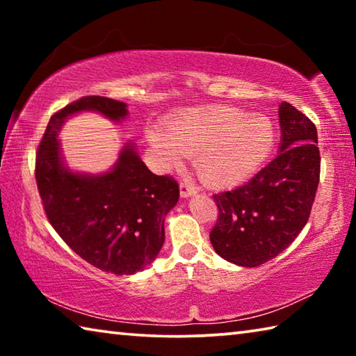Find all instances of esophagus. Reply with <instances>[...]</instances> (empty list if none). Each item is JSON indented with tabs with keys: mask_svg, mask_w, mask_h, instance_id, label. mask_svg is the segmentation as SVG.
Listing matches in <instances>:
<instances>
[{
	"mask_svg": "<svg viewBox=\"0 0 356 356\" xmlns=\"http://www.w3.org/2000/svg\"><path fill=\"white\" fill-rule=\"evenodd\" d=\"M179 188H180V196H182V197H188V196H193V195H196V193H197V188H195V186L186 184V182L180 184Z\"/></svg>",
	"mask_w": 356,
	"mask_h": 356,
	"instance_id": "34e87169",
	"label": "esophagus"
}]
</instances>
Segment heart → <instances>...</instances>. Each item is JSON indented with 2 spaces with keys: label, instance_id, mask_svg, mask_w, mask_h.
<instances>
[{
  "label": "heart",
  "instance_id": "b5f03b06",
  "mask_svg": "<svg viewBox=\"0 0 356 356\" xmlns=\"http://www.w3.org/2000/svg\"><path fill=\"white\" fill-rule=\"evenodd\" d=\"M149 143L168 166L195 156L204 184L225 188L242 184L264 165L275 146L272 120L236 106H207L166 120L163 131L147 134Z\"/></svg>",
  "mask_w": 356,
  "mask_h": 356
}]
</instances>
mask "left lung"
<instances>
[{"label": "left lung", "instance_id": "8db88e82", "mask_svg": "<svg viewBox=\"0 0 356 356\" xmlns=\"http://www.w3.org/2000/svg\"><path fill=\"white\" fill-rule=\"evenodd\" d=\"M280 154L250 182L213 195L218 220L210 242L226 261L257 267L291 245L305 227L321 179L312 120L289 102L280 105Z\"/></svg>", "mask_w": 356, "mask_h": 356}]
</instances>
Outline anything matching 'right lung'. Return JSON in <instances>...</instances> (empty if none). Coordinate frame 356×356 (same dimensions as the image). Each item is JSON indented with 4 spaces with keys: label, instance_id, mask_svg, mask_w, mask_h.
Returning a JSON list of instances; mask_svg holds the SVG:
<instances>
[{
    "label": "right lung",
    "instance_id": "add662e5",
    "mask_svg": "<svg viewBox=\"0 0 356 356\" xmlns=\"http://www.w3.org/2000/svg\"><path fill=\"white\" fill-rule=\"evenodd\" d=\"M94 110L113 120L127 116L124 102L86 95L50 118L35 154V182L50 225L78 256L104 272L131 275L154 261L165 240V216L179 200V184L156 176L131 146L110 172H69L56 140L64 119Z\"/></svg>",
    "mask_w": 356,
    "mask_h": 356
}]
</instances>
